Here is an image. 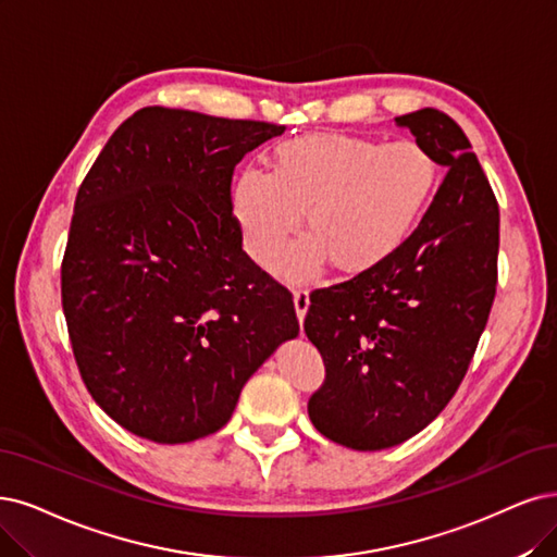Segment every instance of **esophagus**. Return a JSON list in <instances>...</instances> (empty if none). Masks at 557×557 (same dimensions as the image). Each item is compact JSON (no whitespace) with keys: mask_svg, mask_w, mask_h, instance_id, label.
Masks as SVG:
<instances>
[{"mask_svg":"<svg viewBox=\"0 0 557 557\" xmlns=\"http://www.w3.org/2000/svg\"><path fill=\"white\" fill-rule=\"evenodd\" d=\"M294 305H296V314L302 321L307 314V307H310V292L305 286H294Z\"/></svg>","mask_w":557,"mask_h":557,"instance_id":"34e87169","label":"esophagus"}]
</instances>
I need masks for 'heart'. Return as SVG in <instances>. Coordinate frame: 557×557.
<instances>
[{
  "label": "heart",
  "mask_w": 557,
  "mask_h": 557,
  "mask_svg": "<svg viewBox=\"0 0 557 557\" xmlns=\"http://www.w3.org/2000/svg\"><path fill=\"white\" fill-rule=\"evenodd\" d=\"M441 168L416 139L300 135L282 141L273 170L247 168L234 185V213L247 250L273 265L298 230L307 238L284 259L298 275L323 257L356 275L393 257L416 232L438 188Z\"/></svg>",
  "instance_id": "1"
}]
</instances>
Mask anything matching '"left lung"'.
I'll return each instance as SVG.
<instances>
[{"instance_id": "left-lung-1", "label": "left lung", "mask_w": 557, "mask_h": 557, "mask_svg": "<svg viewBox=\"0 0 557 557\" xmlns=\"http://www.w3.org/2000/svg\"><path fill=\"white\" fill-rule=\"evenodd\" d=\"M447 168L399 250L312 294L305 333L325 381L307 413L325 438L374 451L399 445L455 397L498 284L500 211L455 119L434 108L397 116Z\"/></svg>"}]
</instances>
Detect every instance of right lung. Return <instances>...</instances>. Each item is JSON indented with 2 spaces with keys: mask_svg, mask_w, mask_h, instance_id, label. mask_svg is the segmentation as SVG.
I'll list each match as a JSON object with an SVG mask.
<instances>
[{
  "mask_svg": "<svg viewBox=\"0 0 557 557\" xmlns=\"http://www.w3.org/2000/svg\"><path fill=\"white\" fill-rule=\"evenodd\" d=\"M284 133L265 121L141 108L82 181L61 305L94 401L131 434L190 443L298 335L289 289L243 252L232 176Z\"/></svg>",
  "mask_w": 557,
  "mask_h": 557,
  "instance_id": "obj_1",
  "label": "right lung"
}]
</instances>
